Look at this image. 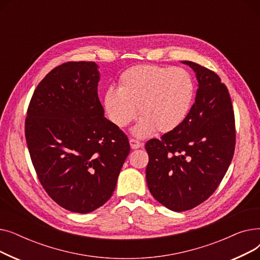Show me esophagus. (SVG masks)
<instances>
[{
    "label": "esophagus",
    "mask_w": 260,
    "mask_h": 260,
    "mask_svg": "<svg viewBox=\"0 0 260 260\" xmlns=\"http://www.w3.org/2000/svg\"><path fill=\"white\" fill-rule=\"evenodd\" d=\"M129 144H131V147H132L133 149H137V148L142 147V144H141L139 141L135 140V139H129Z\"/></svg>",
    "instance_id": "obj_1"
}]
</instances>
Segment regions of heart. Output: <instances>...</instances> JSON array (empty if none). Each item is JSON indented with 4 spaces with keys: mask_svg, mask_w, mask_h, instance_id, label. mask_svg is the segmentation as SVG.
Wrapping results in <instances>:
<instances>
[{
    "mask_svg": "<svg viewBox=\"0 0 260 260\" xmlns=\"http://www.w3.org/2000/svg\"><path fill=\"white\" fill-rule=\"evenodd\" d=\"M195 85L190 74L180 67L136 65L123 72L119 88L109 87L104 93L108 119L118 127L126 126L141 116L133 128L139 138L157 129L169 133L179 127L192 106Z\"/></svg>",
    "mask_w": 260,
    "mask_h": 260,
    "instance_id": "b5f03b06",
    "label": "heart"
}]
</instances>
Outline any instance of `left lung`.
I'll list each match as a JSON object with an SVG mask.
<instances>
[{"label":"left lung","mask_w":260,"mask_h":260,"mask_svg":"<svg viewBox=\"0 0 260 260\" xmlns=\"http://www.w3.org/2000/svg\"><path fill=\"white\" fill-rule=\"evenodd\" d=\"M198 88L182 124L146 142L149 192L169 210L183 212L207 200L224 177L235 149V119L226 86L190 61Z\"/></svg>","instance_id":"1"}]
</instances>
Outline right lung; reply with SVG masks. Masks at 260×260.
<instances>
[{"mask_svg": "<svg viewBox=\"0 0 260 260\" xmlns=\"http://www.w3.org/2000/svg\"><path fill=\"white\" fill-rule=\"evenodd\" d=\"M99 66L68 62L37 86L25 137L38 178L62 208L90 213L112 197L129 151L128 139L104 117Z\"/></svg>", "mask_w": 260, "mask_h": 260, "instance_id": "right-lung-1", "label": "right lung"}]
</instances>
